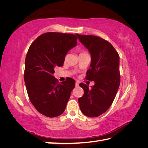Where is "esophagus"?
<instances>
[{"mask_svg":"<svg viewBox=\"0 0 148 148\" xmlns=\"http://www.w3.org/2000/svg\"><path fill=\"white\" fill-rule=\"evenodd\" d=\"M75 86H77V87L79 86V82H76V83H75Z\"/></svg>","mask_w":148,"mask_h":148,"instance_id":"obj_1","label":"esophagus"}]
</instances>
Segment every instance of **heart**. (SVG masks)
Wrapping results in <instances>:
<instances>
[{
    "instance_id": "b5f03b06",
    "label": "heart",
    "mask_w": 148,
    "mask_h": 148,
    "mask_svg": "<svg viewBox=\"0 0 148 148\" xmlns=\"http://www.w3.org/2000/svg\"><path fill=\"white\" fill-rule=\"evenodd\" d=\"M82 53H83V52H82Z\"/></svg>"
}]
</instances>
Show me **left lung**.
<instances>
[{
    "label": "left lung",
    "mask_w": 148,
    "mask_h": 148,
    "mask_svg": "<svg viewBox=\"0 0 148 148\" xmlns=\"http://www.w3.org/2000/svg\"><path fill=\"white\" fill-rule=\"evenodd\" d=\"M76 35L91 56L86 79L95 82L91 88L79 84L84 90L83 96L78 99L79 108L87 117H96L109 108L117 92L120 83V58L112 45L104 39L92 35Z\"/></svg>",
    "instance_id": "8db88e82"
}]
</instances>
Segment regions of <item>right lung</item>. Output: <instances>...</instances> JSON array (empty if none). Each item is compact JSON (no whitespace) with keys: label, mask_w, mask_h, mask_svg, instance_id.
Listing matches in <instances>:
<instances>
[{"label":"right lung","mask_w":148,"mask_h":148,"mask_svg":"<svg viewBox=\"0 0 148 148\" xmlns=\"http://www.w3.org/2000/svg\"><path fill=\"white\" fill-rule=\"evenodd\" d=\"M72 34L49 32L31 44L26 54L24 79L29 100L39 113L56 117L64 112L75 86L72 78L59 83L53 74L63 66L65 56L77 45Z\"/></svg>","instance_id":"add662e5"}]
</instances>
